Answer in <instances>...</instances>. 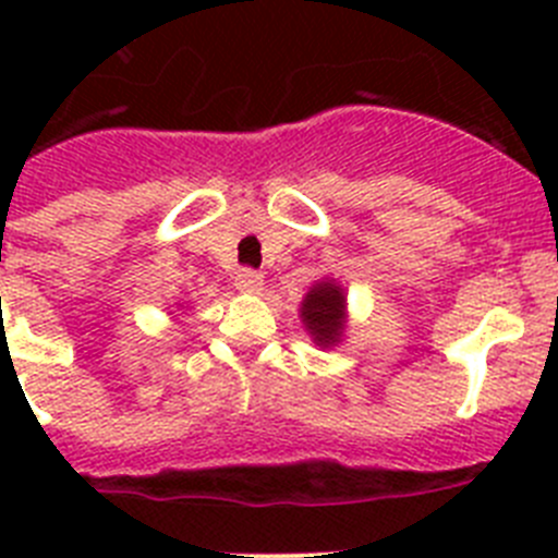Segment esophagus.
<instances>
[{
    "mask_svg": "<svg viewBox=\"0 0 558 558\" xmlns=\"http://www.w3.org/2000/svg\"><path fill=\"white\" fill-rule=\"evenodd\" d=\"M263 274L254 268H240L234 276L236 290H243V293H256V290H263Z\"/></svg>",
    "mask_w": 558,
    "mask_h": 558,
    "instance_id": "1",
    "label": "esophagus"
}]
</instances>
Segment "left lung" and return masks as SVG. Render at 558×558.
Returning a JSON list of instances; mask_svg holds the SVG:
<instances>
[{"instance_id":"obj_1","label":"left lung","mask_w":558,"mask_h":558,"mask_svg":"<svg viewBox=\"0 0 558 558\" xmlns=\"http://www.w3.org/2000/svg\"><path fill=\"white\" fill-rule=\"evenodd\" d=\"M343 290L335 282L315 284L302 304V318L315 343L332 347L343 332Z\"/></svg>"}]
</instances>
